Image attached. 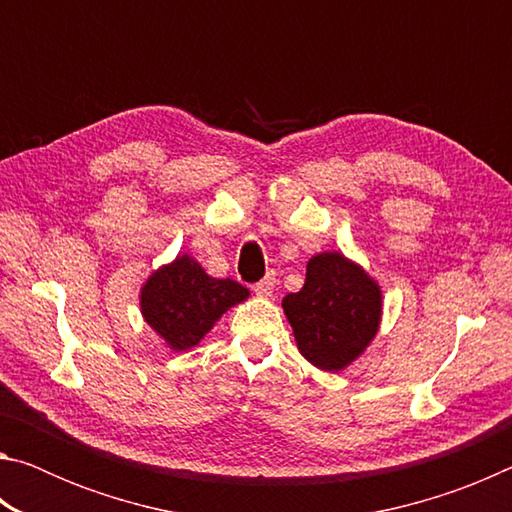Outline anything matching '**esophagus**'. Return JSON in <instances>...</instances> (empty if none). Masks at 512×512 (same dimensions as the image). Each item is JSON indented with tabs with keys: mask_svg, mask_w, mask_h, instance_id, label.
Segmentation results:
<instances>
[{
	"mask_svg": "<svg viewBox=\"0 0 512 512\" xmlns=\"http://www.w3.org/2000/svg\"><path fill=\"white\" fill-rule=\"evenodd\" d=\"M253 291L257 293L259 298H271V296H273V291H275V277H273V275L264 277L262 282H257V284H255Z\"/></svg>",
	"mask_w": 512,
	"mask_h": 512,
	"instance_id": "esophagus-1",
	"label": "esophagus"
}]
</instances>
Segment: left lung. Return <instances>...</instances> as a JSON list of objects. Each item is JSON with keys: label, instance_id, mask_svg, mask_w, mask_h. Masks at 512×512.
<instances>
[{"label": "left lung", "instance_id": "1", "mask_svg": "<svg viewBox=\"0 0 512 512\" xmlns=\"http://www.w3.org/2000/svg\"><path fill=\"white\" fill-rule=\"evenodd\" d=\"M302 357L325 372L352 366L375 341L384 293L366 268L339 250L307 262L305 287L282 300Z\"/></svg>", "mask_w": 512, "mask_h": 512}]
</instances>
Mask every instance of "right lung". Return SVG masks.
<instances>
[{
    "mask_svg": "<svg viewBox=\"0 0 512 512\" xmlns=\"http://www.w3.org/2000/svg\"><path fill=\"white\" fill-rule=\"evenodd\" d=\"M250 291L235 280L210 277L192 255L180 253L146 277L140 311L171 352L196 348L225 311L246 302Z\"/></svg>",
    "mask_w": 512,
    "mask_h": 512,
    "instance_id": "obj_1",
    "label": "right lung"
}]
</instances>
